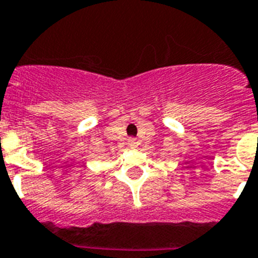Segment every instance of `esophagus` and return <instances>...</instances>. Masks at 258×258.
I'll list each match as a JSON object with an SVG mask.
<instances>
[{
  "label": "esophagus",
  "mask_w": 258,
  "mask_h": 258,
  "mask_svg": "<svg viewBox=\"0 0 258 258\" xmlns=\"http://www.w3.org/2000/svg\"><path fill=\"white\" fill-rule=\"evenodd\" d=\"M128 145L131 148H136V147H138V140H136V139H134V138L128 139Z\"/></svg>",
  "instance_id": "34e87169"
}]
</instances>
